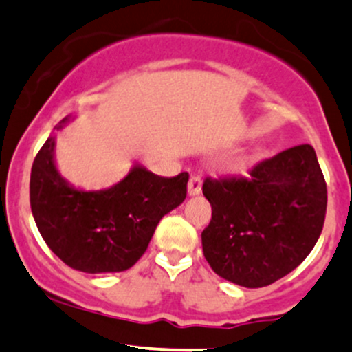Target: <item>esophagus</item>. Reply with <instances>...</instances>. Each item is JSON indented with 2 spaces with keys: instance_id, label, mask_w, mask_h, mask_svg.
<instances>
[{
  "instance_id": "1",
  "label": "esophagus",
  "mask_w": 352,
  "mask_h": 352,
  "mask_svg": "<svg viewBox=\"0 0 352 352\" xmlns=\"http://www.w3.org/2000/svg\"><path fill=\"white\" fill-rule=\"evenodd\" d=\"M187 192L190 197H195V195H199L202 192V180L199 175H194L190 177V180H188V186H187Z\"/></svg>"
}]
</instances>
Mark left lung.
<instances>
[{"mask_svg": "<svg viewBox=\"0 0 352 352\" xmlns=\"http://www.w3.org/2000/svg\"><path fill=\"white\" fill-rule=\"evenodd\" d=\"M250 179H206L212 219L202 250L221 278L260 288L294 272L316 246L327 187L310 145H298L251 170Z\"/></svg>", "mask_w": 352, "mask_h": 352, "instance_id": "obj_1", "label": "left lung"}]
</instances>
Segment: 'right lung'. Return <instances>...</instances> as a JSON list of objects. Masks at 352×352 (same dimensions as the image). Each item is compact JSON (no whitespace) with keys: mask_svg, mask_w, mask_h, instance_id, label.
Masks as SVG:
<instances>
[{"mask_svg":"<svg viewBox=\"0 0 352 352\" xmlns=\"http://www.w3.org/2000/svg\"><path fill=\"white\" fill-rule=\"evenodd\" d=\"M72 120L65 116L55 129ZM187 182V172L168 179L135 164L114 186L84 190L60 175L50 135L33 162L30 206L43 241L65 265L120 273L142 258L162 217L186 201Z\"/></svg>","mask_w":352,"mask_h":352,"instance_id":"obj_1","label":"right lung"}]
</instances>
